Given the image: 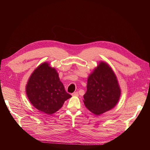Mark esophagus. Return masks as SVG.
Returning a JSON list of instances; mask_svg holds the SVG:
<instances>
[{"mask_svg": "<svg viewBox=\"0 0 150 150\" xmlns=\"http://www.w3.org/2000/svg\"><path fill=\"white\" fill-rule=\"evenodd\" d=\"M72 96H78V92H74L73 93H72Z\"/></svg>", "mask_w": 150, "mask_h": 150, "instance_id": "34e87169", "label": "esophagus"}]
</instances>
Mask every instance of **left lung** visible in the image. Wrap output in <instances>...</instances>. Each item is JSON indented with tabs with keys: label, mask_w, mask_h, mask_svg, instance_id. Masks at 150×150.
<instances>
[{
	"label": "left lung",
	"mask_w": 150,
	"mask_h": 150,
	"mask_svg": "<svg viewBox=\"0 0 150 150\" xmlns=\"http://www.w3.org/2000/svg\"><path fill=\"white\" fill-rule=\"evenodd\" d=\"M121 90L116 76L106 63L101 62L88 79L84 103L88 110L99 115L115 106Z\"/></svg>",
	"instance_id": "1"
}]
</instances>
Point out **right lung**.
Masks as SVG:
<instances>
[{
    "label": "right lung",
    "instance_id": "add662e5",
    "mask_svg": "<svg viewBox=\"0 0 150 150\" xmlns=\"http://www.w3.org/2000/svg\"><path fill=\"white\" fill-rule=\"evenodd\" d=\"M26 93L32 104L47 115L57 111L71 97L66 91L56 69L46 62L31 74L26 86Z\"/></svg>",
    "mask_w": 150,
    "mask_h": 150
}]
</instances>
